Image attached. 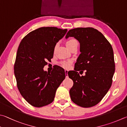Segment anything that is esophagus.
Returning <instances> with one entry per match:
<instances>
[{"label":"esophagus","instance_id":"1","mask_svg":"<svg viewBox=\"0 0 127 127\" xmlns=\"http://www.w3.org/2000/svg\"><path fill=\"white\" fill-rule=\"evenodd\" d=\"M68 70H65V75H66V77H68Z\"/></svg>","mask_w":127,"mask_h":127}]
</instances>
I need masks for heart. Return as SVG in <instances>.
<instances>
[{"label": "heart", "mask_w": 127, "mask_h": 127, "mask_svg": "<svg viewBox=\"0 0 127 127\" xmlns=\"http://www.w3.org/2000/svg\"><path fill=\"white\" fill-rule=\"evenodd\" d=\"M77 43V40L74 39H70L68 40L66 43V45L67 46V47L69 48L70 47L71 45H72L73 44ZM70 64H71V62L70 61H64V62H62L61 63V65L63 66V68L68 69L70 67Z\"/></svg>", "instance_id": "1"}]
</instances>
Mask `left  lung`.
Instances as JSON below:
<instances>
[{
    "instance_id": "obj_1",
    "label": "left lung",
    "mask_w": 127,
    "mask_h": 127,
    "mask_svg": "<svg viewBox=\"0 0 127 127\" xmlns=\"http://www.w3.org/2000/svg\"><path fill=\"white\" fill-rule=\"evenodd\" d=\"M69 36L79 41L81 52L74 70L68 73L73 81L70 98L82 107H93L102 100L112 86L115 71L113 50L105 36L93 28L70 29L65 38ZM80 70H86L84 76L79 75L77 71Z\"/></svg>"
}]
</instances>
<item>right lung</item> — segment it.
<instances>
[{
    "mask_svg": "<svg viewBox=\"0 0 127 127\" xmlns=\"http://www.w3.org/2000/svg\"><path fill=\"white\" fill-rule=\"evenodd\" d=\"M67 29L41 27L30 32L22 40L14 63L18 89L27 102L41 107L53 102L58 88L65 78L61 66L47 72L43 68L53 57L57 43Z\"/></svg>",
    "mask_w": 127,
    "mask_h": 127,
    "instance_id": "1",
    "label": "right lung"
}]
</instances>
